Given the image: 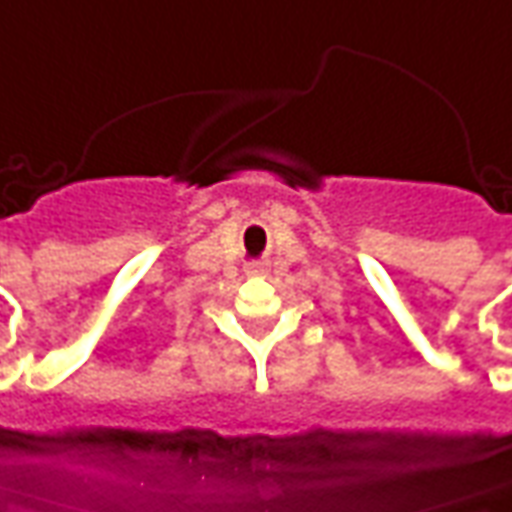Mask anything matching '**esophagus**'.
<instances>
[{"instance_id":"1","label":"esophagus","mask_w":512,"mask_h":512,"mask_svg":"<svg viewBox=\"0 0 512 512\" xmlns=\"http://www.w3.org/2000/svg\"><path fill=\"white\" fill-rule=\"evenodd\" d=\"M261 272H264V264H261V261H251V264H248V275H261Z\"/></svg>"}]
</instances>
